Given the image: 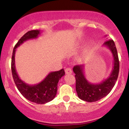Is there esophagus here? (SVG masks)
<instances>
[{"instance_id": "esophagus-1", "label": "esophagus", "mask_w": 129, "mask_h": 129, "mask_svg": "<svg viewBox=\"0 0 129 129\" xmlns=\"http://www.w3.org/2000/svg\"><path fill=\"white\" fill-rule=\"evenodd\" d=\"M65 72H66V74H67V75H70V74L72 73V70L70 67H67L66 68V70H65Z\"/></svg>"}]
</instances>
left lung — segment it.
Masks as SVG:
<instances>
[{"instance_id": "8db88e82", "label": "left lung", "mask_w": 129, "mask_h": 129, "mask_svg": "<svg viewBox=\"0 0 129 129\" xmlns=\"http://www.w3.org/2000/svg\"><path fill=\"white\" fill-rule=\"evenodd\" d=\"M110 50L113 57V69L107 79L100 83L93 84L88 82L84 75L83 65L76 66L73 67V72L76 78V90L78 97L87 102H95L107 96L116 83L119 70V62L118 53L113 40L109 39L104 43Z\"/></svg>"}]
</instances>
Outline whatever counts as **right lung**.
Returning a JSON list of instances; mask_svg holds the SVG:
<instances>
[{
	"label": "right lung",
	"mask_w": 129,
	"mask_h": 129,
	"mask_svg": "<svg viewBox=\"0 0 129 129\" xmlns=\"http://www.w3.org/2000/svg\"><path fill=\"white\" fill-rule=\"evenodd\" d=\"M40 32V30L29 31L19 39L13 49L11 60V71L16 87L22 95L29 101L43 104L51 101L55 98L59 81L65 75L64 70L61 69L57 72H50L41 82L34 85H29L25 83L19 78L16 72L15 66L16 48L28 40L38 38L41 33Z\"/></svg>",
	"instance_id": "obj_1"
}]
</instances>
